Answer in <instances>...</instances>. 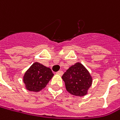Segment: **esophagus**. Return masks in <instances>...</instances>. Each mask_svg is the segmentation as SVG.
I'll list each match as a JSON object with an SVG mask.
<instances>
[{
    "label": "esophagus",
    "mask_w": 120,
    "mask_h": 120,
    "mask_svg": "<svg viewBox=\"0 0 120 120\" xmlns=\"http://www.w3.org/2000/svg\"><path fill=\"white\" fill-rule=\"evenodd\" d=\"M57 74L60 75H63V72L62 70H60V71L57 72Z\"/></svg>",
    "instance_id": "esophagus-1"
}]
</instances>
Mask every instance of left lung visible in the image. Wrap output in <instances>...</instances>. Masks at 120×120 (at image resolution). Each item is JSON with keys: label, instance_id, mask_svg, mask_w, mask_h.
<instances>
[{"label": "left lung", "instance_id": "8db88e82", "mask_svg": "<svg viewBox=\"0 0 120 120\" xmlns=\"http://www.w3.org/2000/svg\"><path fill=\"white\" fill-rule=\"evenodd\" d=\"M67 91L77 96H83L92 84V78L89 71L79 63L71 66L62 77Z\"/></svg>", "mask_w": 120, "mask_h": 120}]
</instances>
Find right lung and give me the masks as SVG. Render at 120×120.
I'll return each instance as SVG.
<instances>
[{
    "label": "right lung",
    "instance_id": "obj_1",
    "mask_svg": "<svg viewBox=\"0 0 120 120\" xmlns=\"http://www.w3.org/2000/svg\"><path fill=\"white\" fill-rule=\"evenodd\" d=\"M52 76L53 73L50 68L35 63L24 74L23 81L27 90L37 92L47 85Z\"/></svg>",
    "mask_w": 120,
    "mask_h": 120
}]
</instances>
